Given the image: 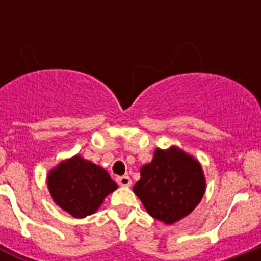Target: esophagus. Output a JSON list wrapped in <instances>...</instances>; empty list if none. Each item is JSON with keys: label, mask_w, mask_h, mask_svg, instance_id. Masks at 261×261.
<instances>
[{"label": "esophagus", "mask_w": 261, "mask_h": 261, "mask_svg": "<svg viewBox=\"0 0 261 261\" xmlns=\"http://www.w3.org/2000/svg\"><path fill=\"white\" fill-rule=\"evenodd\" d=\"M117 183H119L120 186H123V187H130V186H132V180H130V177H129L128 175H124V176L117 177Z\"/></svg>", "instance_id": "1"}]
</instances>
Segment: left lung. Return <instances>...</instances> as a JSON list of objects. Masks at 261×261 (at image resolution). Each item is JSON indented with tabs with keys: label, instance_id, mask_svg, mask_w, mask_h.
Listing matches in <instances>:
<instances>
[{
	"label": "left lung",
	"instance_id": "obj_1",
	"mask_svg": "<svg viewBox=\"0 0 261 261\" xmlns=\"http://www.w3.org/2000/svg\"><path fill=\"white\" fill-rule=\"evenodd\" d=\"M140 174L133 192L147 213L165 225L192 213L206 190L201 163L177 146L155 149L151 162L142 166Z\"/></svg>",
	"mask_w": 261,
	"mask_h": 261
}]
</instances>
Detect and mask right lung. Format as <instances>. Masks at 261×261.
Returning a JSON list of instances; mask_svg holds the SVG:
<instances>
[{"instance_id": "add662e5", "label": "right lung", "mask_w": 261, "mask_h": 261, "mask_svg": "<svg viewBox=\"0 0 261 261\" xmlns=\"http://www.w3.org/2000/svg\"><path fill=\"white\" fill-rule=\"evenodd\" d=\"M47 186L55 204L74 218L95 213L106 197L117 190V184L102 166L80 154L50 168Z\"/></svg>"}]
</instances>
